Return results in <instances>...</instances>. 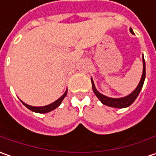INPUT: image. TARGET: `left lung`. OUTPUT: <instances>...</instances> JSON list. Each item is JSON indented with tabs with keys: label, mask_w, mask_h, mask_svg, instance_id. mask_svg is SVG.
Listing matches in <instances>:
<instances>
[{
	"label": "left lung",
	"mask_w": 156,
	"mask_h": 156,
	"mask_svg": "<svg viewBox=\"0 0 156 156\" xmlns=\"http://www.w3.org/2000/svg\"><path fill=\"white\" fill-rule=\"evenodd\" d=\"M129 31L131 32V34H135L132 28H129ZM142 63H143V70H142L141 81L139 82L138 86L136 87V88H135L132 93L129 94V95H127V96H124V97H121V98H111V97H108V96H106L104 94H101L96 89V87L94 86V83L93 79L91 78L94 93L95 94V95L101 101V102L102 104L106 105V106L112 107V108H124L129 107L130 105L132 104L135 101V99L137 98V96L139 95L140 92H141L142 86H143V83H144V81H145V77H146V66H145V61H144L143 55H142Z\"/></svg>",
	"instance_id": "obj_1"
}]
</instances>
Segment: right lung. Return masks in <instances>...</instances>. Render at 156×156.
Segmentation results:
<instances>
[{"label": "right lung", "mask_w": 156, "mask_h": 156, "mask_svg": "<svg viewBox=\"0 0 156 156\" xmlns=\"http://www.w3.org/2000/svg\"><path fill=\"white\" fill-rule=\"evenodd\" d=\"M67 93H68V89H67L66 92L63 94L62 95L59 99L56 100L55 101L52 102L51 104L46 105V106H43V107H34V106H30V105L26 104V103L23 102L22 101H21L22 102V104L24 105L25 107H27L29 110L35 112V113H40V114H45V113H48V112H50V111L54 110V109H55L56 108H58V107L61 105L63 99L65 98V96L67 95Z\"/></svg>", "instance_id": "right-lung-1"}]
</instances>
